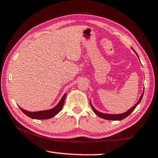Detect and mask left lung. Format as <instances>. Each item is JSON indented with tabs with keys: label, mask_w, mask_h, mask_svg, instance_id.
Masks as SVG:
<instances>
[{
	"label": "left lung",
	"mask_w": 158,
	"mask_h": 158,
	"mask_svg": "<svg viewBox=\"0 0 158 158\" xmlns=\"http://www.w3.org/2000/svg\"><path fill=\"white\" fill-rule=\"evenodd\" d=\"M132 50L135 52V53H136V55L137 56V57L139 58L138 56V54L137 53V52H135V50L132 49ZM143 93H144V90H143V93L141 95L140 98H139V100H138V102L137 103L135 104V105H134L132 107H131L129 110H127V111H125V113H123V114H104V113H102V112L98 111V110H96V109L94 108V106L92 105V103L91 102H90V106H91L93 111H94V113L98 116L99 117L102 118L103 119H106V120H112V121H121V120L127 117L129 115L132 113V112L135 110V109L137 107V106L139 105V104L140 103V102L141 100V99L143 98Z\"/></svg>",
	"instance_id": "1"
}]
</instances>
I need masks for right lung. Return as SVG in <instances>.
Here are the masks:
<instances>
[{
    "label": "right lung",
    "instance_id": "obj_1",
    "mask_svg": "<svg viewBox=\"0 0 158 158\" xmlns=\"http://www.w3.org/2000/svg\"><path fill=\"white\" fill-rule=\"evenodd\" d=\"M66 94L67 93H65V94L63 95L62 98L60 99V100L59 101V102L57 104L56 106H55L52 109H48V110L39 111H28L22 108H21L20 106L19 108L22 111L23 114H26L27 116L31 118L37 119V120L49 119L51 118L56 116L57 114H58V112H60L61 110H62L64 105V102H65Z\"/></svg>",
    "mask_w": 158,
    "mask_h": 158
}]
</instances>
